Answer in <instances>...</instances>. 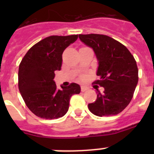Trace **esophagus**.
<instances>
[{
	"label": "esophagus",
	"mask_w": 154,
	"mask_h": 154,
	"mask_svg": "<svg viewBox=\"0 0 154 154\" xmlns=\"http://www.w3.org/2000/svg\"><path fill=\"white\" fill-rule=\"evenodd\" d=\"M87 89H88V88L85 86H82L81 87V90H82V92H85V91H86Z\"/></svg>",
	"instance_id": "obj_1"
}]
</instances>
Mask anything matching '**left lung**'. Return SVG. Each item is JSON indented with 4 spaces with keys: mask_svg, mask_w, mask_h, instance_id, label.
I'll return each instance as SVG.
<instances>
[{
    "mask_svg": "<svg viewBox=\"0 0 154 154\" xmlns=\"http://www.w3.org/2000/svg\"><path fill=\"white\" fill-rule=\"evenodd\" d=\"M80 40L94 50L98 61L95 82L104 87L97 89V100L88 105L89 111L98 117L117 115L133 98L138 82V69L134 56L126 47L113 38L101 34H80Z\"/></svg>",
    "mask_w": 154,
    "mask_h": 154,
    "instance_id": "1",
    "label": "left lung"
}]
</instances>
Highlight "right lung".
Returning a JSON list of instances; mask_svg holds the SVG:
<instances>
[{
    "mask_svg": "<svg viewBox=\"0 0 154 154\" xmlns=\"http://www.w3.org/2000/svg\"><path fill=\"white\" fill-rule=\"evenodd\" d=\"M77 35L50 36L34 45L23 57L18 70V87L27 107L36 116L57 119L68 112L70 97L81 92L78 84L57 89L54 82L60 70L62 53Z\"/></svg>",
    "mask_w": 154,
    "mask_h": 154,
    "instance_id": "obj_1",
    "label": "right lung"
}]
</instances>
